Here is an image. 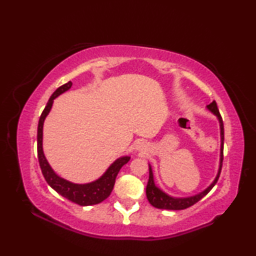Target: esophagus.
<instances>
[{"instance_id": "obj_1", "label": "esophagus", "mask_w": 256, "mask_h": 256, "mask_svg": "<svg viewBox=\"0 0 256 256\" xmlns=\"http://www.w3.org/2000/svg\"><path fill=\"white\" fill-rule=\"evenodd\" d=\"M136 149L138 151H140V152H142V154H146V152H148V150H149V144L144 141L138 142L136 146Z\"/></svg>"}]
</instances>
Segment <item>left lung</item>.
<instances>
[{
	"mask_svg": "<svg viewBox=\"0 0 256 256\" xmlns=\"http://www.w3.org/2000/svg\"><path fill=\"white\" fill-rule=\"evenodd\" d=\"M206 107H208V110L214 112V114L216 116V118H218L219 124H220V136H222V148H220V164H219L218 174H216L214 180L212 182L210 186H208L204 190H202L201 193L196 194V196H193L190 198H172L156 186L154 180L152 170H151V166L149 164V180H148V185H146V198H148V201L150 202V204L152 206L158 208V209H166V210H184V209H186V208H190V206L196 204V203L200 201L203 196H206V194L210 192L211 188L216 185V182H218L220 172H222V160H224V122H222V116H220L218 107H216V102L214 100L212 102L210 105H208Z\"/></svg>",
	"mask_w": 256,
	"mask_h": 256,
	"instance_id": "8db88e82",
	"label": "left lung"
}]
</instances>
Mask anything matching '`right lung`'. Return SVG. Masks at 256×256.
<instances>
[{
    "instance_id": "1",
    "label": "right lung",
    "mask_w": 256,
    "mask_h": 256,
    "mask_svg": "<svg viewBox=\"0 0 256 256\" xmlns=\"http://www.w3.org/2000/svg\"><path fill=\"white\" fill-rule=\"evenodd\" d=\"M71 86L72 82L68 81V84L60 86V88L56 89L54 94L50 96L48 102H47L45 110L42 112L37 130L38 160H40V170L46 182L48 183L52 188L55 190L56 192L60 194V196L82 206L98 204V203L106 200V198L110 196L112 188H114L115 184L116 176H118L120 168H122L125 164L128 162L130 157L124 156V157L116 159L115 162L108 167V170L105 172V174H104L100 178L92 182V183L74 184L55 174V172L52 170L48 162H47L45 158L44 151H42V125H44V120L46 118V116L48 115L52 106H53L54 99L60 96V94L68 92V90L71 88Z\"/></svg>"
}]
</instances>
